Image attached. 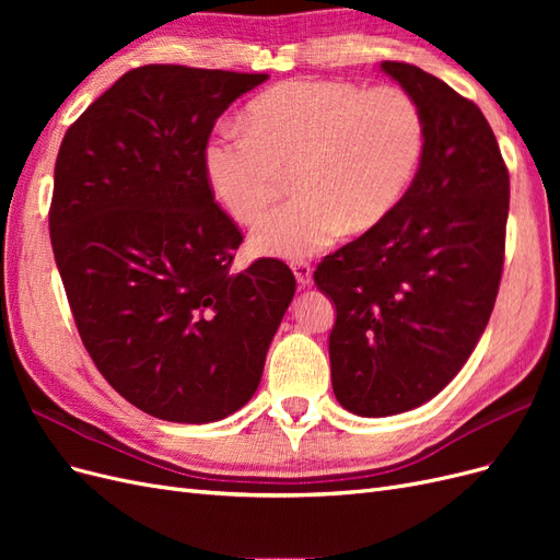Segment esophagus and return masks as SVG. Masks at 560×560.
<instances>
[{"instance_id":"34e87169","label":"esophagus","mask_w":560,"mask_h":560,"mask_svg":"<svg viewBox=\"0 0 560 560\" xmlns=\"http://www.w3.org/2000/svg\"><path fill=\"white\" fill-rule=\"evenodd\" d=\"M292 270H294L296 282H299L301 287H308V284L313 282V266H311L308 261H294V264H292Z\"/></svg>"}]
</instances>
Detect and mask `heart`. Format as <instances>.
<instances>
[{
	"mask_svg": "<svg viewBox=\"0 0 560 560\" xmlns=\"http://www.w3.org/2000/svg\"><path fill=\"white\" fill-rule=\"evenodd\" d=\"M425 116L399 86L350 81H287L247 105L243 128L217 135L206 149L214 196L249 224L284 189L294 200L266 214L252 247L280 259L325 249L338 235H362L393 214L418 177Z\"/></svg>",
	"mask_w": 560,
	"mask_h": 560,
	"instance_id": "obj_1",
	"label": "heart"
}]
</instances>
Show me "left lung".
Listing matches in <instances>:
<instances>
[{
	"mask_svg": "<svg viewBox=\"0 0 560 560\" xmlns=\"http://www.w3.org/2000/svg\"><path fill=\"white\" fill-rule=\"evenodd\" d=\"M381 70L416 97L425 154L401 206L313 276L336 306L334 395L364 418L416 409L465 366L495 306L510 214V173L481 109L416 65Z\"/></svg>",
	"mask_w": 560,
	"mask_h": 560,
	"instance_id": "8db88e82",
	"label": "left lung"
}]
</instances>
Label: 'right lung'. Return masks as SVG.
Wrapping results in <instances>:
<instances>
[{
	"label": "right lung",
	"instance_id": "add662e5",
	"mask_svg": "<svg viewBox=\"0 0 560 560\" xmlns=\"http://www.w3.org/2000/svg\"><path fill=\"white\" fill-rule=\"evenodd\" d=\"M266 79L138 67L58 151L48 229L79 336L116 393L161 420L243 409L294 299L280 259L231 268L243 233L206 173L214 121Z\"/></svg>",
	"mask_w": 560,
	"mask_h": 560
}]
</instances>
